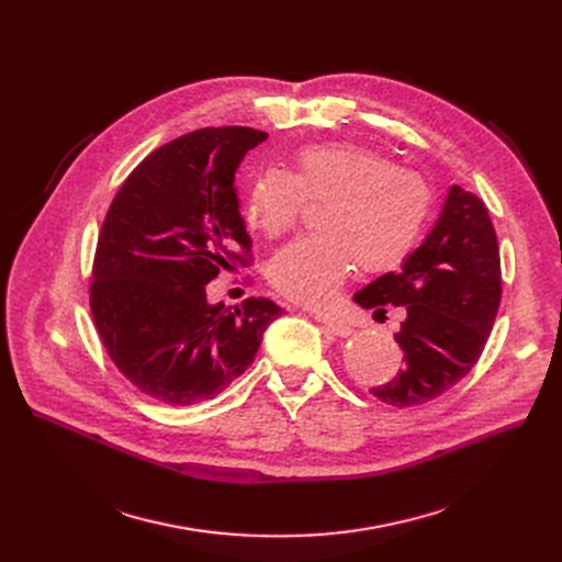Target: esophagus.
Wrapping results in <instances>:
<instances>
[{
  "mask_svg": "<svg viewBox=\"0 0 562 562\" xmlns=\"http://www.w3.org/2000/svg\"><path fill=\"white\" fill-rule=\"evenodd\" d=\"M323 328H326L328 333H333V335H337V337H348L352 330L346 326V323H341V321H337V318H330V316H323V314H316L314 316Z\"/></svg>",
  "mask_w": 562,
  "mask_h": 562,
  "instance_id": "1",
  "label": "esophagus"
}]
</instances>
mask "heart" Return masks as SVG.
Here are the masks:
<instances>
[{"mask_svg": "<svg viewBox=\"0 0 562 562\" xmlns=\"http://www.w3.org/2000/svg\"><path fill=\"white\" fill-rule=\"evenodd\" d=\"M307 200H328L318 227L278 250L269 280L282 296L321 307L335 299L360 261L387 271L419 244L432 193L415 170L358 143L310 145L293 159L291 175L263 170L248 193V218L269 236L293 229Z\"/></svg>", "mask_w": 562, "mask_h": 562, "instance_id": "heart-1", "label": "heart"}]
</instances>
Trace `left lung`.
Listing matches in <instances>:
<instances>
[{
	"label": "left lung",
	"instance_id": "1",
	"mask_svg": "<svg viewBox=\"0 0 562 562\" xmlns=\"http://www.w3.org/2000/svg\"><path fill=\"white\" fill-rule=\"evenodd\" d=\"M352 301L364 310H405L394 335L405 364L392 382L371 390L375 398L412 407L451 390L479 362L501 303L498 244L483 200L451 187L401 271L371 280Z\"/></svg>",
	"mask_w": 562,
	"mask_h": 562
}]
</instances>
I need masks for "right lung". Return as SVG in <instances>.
<instances>
[{"label":"right lung","mask_w":562,"mask_h":562,"mask_svg":"<svg viewBox=\"0 0 562 562\" xmlns=\"http://www.w3.org/2000/svg\"><path fill=\"white\" fill-rule=\"evenodd\" d=\"M269 134L206 127L145 157L113 198L91 284L109 358L143 394L168 405L218 396L255 360L282 314L269 299L225 307L206 284L250 250L234 172Z\"/></svg>","instance_id":"right-lung-1"}]
</instances>
